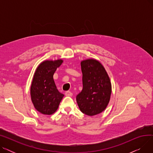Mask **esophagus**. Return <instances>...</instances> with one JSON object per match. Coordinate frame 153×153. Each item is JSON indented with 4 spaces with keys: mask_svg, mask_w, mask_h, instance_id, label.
I'll return each mask as SVG.
<instances>
[{
    "mask_svg": "<svg viewBox=\"0 0 153 153\" xmlns=\"http://www.w3.org/2000/svg\"><path fill=\"white\" fill-rule=\"evenodd\" d=\"M65 95L66 96H67V97H71L72 95V93L70 91H67L65 92Z\"/></svg>",
    "mask_w": 153,
    "mask_h": 153,
    "instance_id": "obj_1",
    "label": "esophagus"
}]
</instances>
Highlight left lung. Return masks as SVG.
<instances>
[{"mask_svg":"<svg viewBox=\"0 0 153 153\" xmlns=\"http://www.w3.org/2000/svg\"><path fill=\"white\" fill-rule=\"evenodd\" d=\"M83 89L76 97L79 108L83 114L94 116L105 110L110 100L111 84L107 72L95 59L81 62Z\"/></svg>","mask_w":153,"mask_h":153,"instance_id":"left-lung-1","label":"left lung"}]
</instances>
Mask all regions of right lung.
<instances>
[{"label": "right lung", "mask_w": 153, "mask_h": 153, "mask_svg": "<svg viewBox=\"0 0 153 153\" xmlns=\"http://www.w3.org/2000/svg\"><path fill=\"white\" fill-rule=\"evenodd\" d=\"M62 62L61 59L45 60L35 70L30 87L31 99L35 109L43 115L53 114L64 97L53 79L56 70Z\"/></svg>", "instance_id": "obj_1"}]
</instances>
